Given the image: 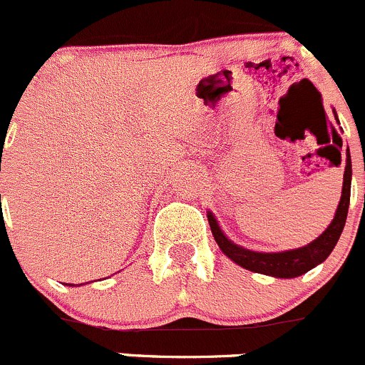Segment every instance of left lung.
Masks as SVG:
<instances>
[{"label": "left lung", "instance_id": "8db88e82", "mask_svg": "<svg viewBox=\"0 0 365 365\" xmlns=\"http://www.w3.org/2000/svg\"><path fill=\"white\" fill-rule=\"evenodd\" d=\"M336 115V112H334ZM337 120V115H336ZM344 182H343V192H341V201L337 205L334 220L331 222L327 229L312 241L309 245L302 248H295V250L287 252H276V253H264V252H253L247 248L234 245L222 229L218 227L217 220L212 213H208L210 227H212L213 237L220 250L234 260L237 266L245 267V269L253 271V273L274 276V278H295L308 273L314 266L324 262L331 252L334 250L337 240H339L341 232H343L344 224H346L348 206H350V190H351V159L350 152L346 155V168H344Z\"/></svg>", "mask_w": 365, "mask_h": 365}]
</instances>
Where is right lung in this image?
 <instances>
[{"label": "right lung", "mask_w": 365, "mask_h": 365, "mask_svg": "<svg viewBox=\"0 0 365 365\" xmlns=\"http://www.w3.org/2000/svg\"><path fill=\"white\" fill-rule=\"evenodd\" d=\"M0 197H1V195H0Z\"/></svg>", "instance_id": "obj_1"}]
</instances>
